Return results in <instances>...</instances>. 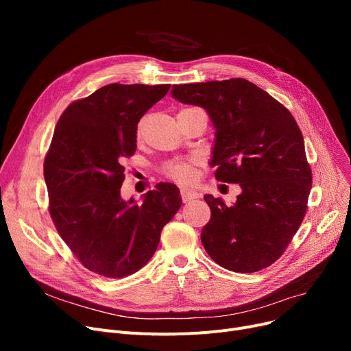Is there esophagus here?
Returning a JSON list of instances; mask_svg holds the SVG:
<instances>
[{
  "mask_svg": "<svg viewBox=\"0 0 351 351\" xmlns=\"http://www.w3.org/2000/svg\"><path fill=\"white\" fill-rule=\"evenodd\" d=\"M180 196H182V200L185 202H191V200H193V199H196L199 195L195 192V191H191V189H186V188H183V189H180Z\"/></svg>",
  "mask_w": 351,
  "mask_h": 351,
  "instance_id": "34e87169",
  "label": "esophagus"
}]
</instances>
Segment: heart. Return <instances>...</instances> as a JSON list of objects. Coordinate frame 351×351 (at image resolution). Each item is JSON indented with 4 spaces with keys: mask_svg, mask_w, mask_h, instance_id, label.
Returning <instances> with one entry per match:
<instances>
[{
    "mask_svg": "<svg viewBox=\"0 0 351 351\" xmlns=\"http://www.w3.org/2000/svg\"><path fill=\"white\" fill-rule=\"evenodd\" d=\"M166 175L169 178L183 182V183H189L195 179L196 171H195V163L192 160L188 162H173L166 165L165 168Z\"/></svg>",
    "mask_w": 351,
    "mask_h": 351,
    "instance_id": "b5f03b06",
    "label": "heart"
}]
</instances>
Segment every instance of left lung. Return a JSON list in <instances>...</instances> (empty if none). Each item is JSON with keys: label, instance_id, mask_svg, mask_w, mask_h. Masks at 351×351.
<instances>
[{"label": "left lung", "instance_id": "obj_1", "mask_svg": "<svg viewBox=\"0 0 351 351\" xmlns=\"http://www.w3.org/2000/svg\"><path fill=\"white\" fill-rule=\"evenodd\" d=\"M171 94L206 110L216 131L215 176L242 188L233 205L205 195L212 210L200 234L205 250L232 271L270 266L302 225L311 189L298 122L279 101L243 78L173 85Z\"/></svg>", "mask_w": 351, "mask_h": 351}]
</instances>
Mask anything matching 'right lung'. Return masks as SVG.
<instances>
[{
    "label": "right lung",
    "instance_id": "right-lung-1",
    "mask_svg": "<svg viewBox=\"0 0 351 351\" xmlns=\"http://www.w3.org/2000/svg\"><path fill=\"white\" fill-rule=\"evenodd\" d=\"M169 88L109 84L72 102L55 126L44 162L49 215L80 262L105 278H126L149 262L182 205L176 185L166 182L141 204L121 197L138 122Z\"/></svg>",
    "mask_w": 351,
    "mask_h": 351
}]
</instances>
